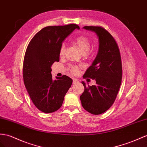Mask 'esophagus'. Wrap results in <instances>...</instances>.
I'll use <instances>...</instances> for the list:
<instances>
[{"instance_id": "1", "label": "esophagus", "mask_w": 147, "mask_h": 147, "mask_svg": "<svg viewBox=\"0 0 147 147\" xmlns=\"http://www.w3.org/2000/svg\"><path fill=\"white\" fill-rule=\"evenodd\" d=\"M78 82H79V81L78 80H76V79H73V84H76V83H78Z\"/></svg>"}]
</instances>
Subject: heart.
Masks as SVG:
<instances>
[{
  "instance_id": "obj_1",
  "label": "heart",
  "mask_w": 147,
  "mask_h": 147,
  "mask_svg": "<svg viewBox=\"0 0 147 147\" xmlns=\"http://www.w3.org/2000/svg\"><path fill=\"white\" fill-rule=\"evenodd\" d=\"M74 43L76 44L79 50L82 54H86L89 52L90 48H91V41L87 36L81 35L78 36L74 40ZM65 51V45L62 44L61 47L59 48V56H63ZM69 69L71 73L74 74H78L80 72V66L76 65H72L69 67Z\"/></svg>"
}]
</instances>
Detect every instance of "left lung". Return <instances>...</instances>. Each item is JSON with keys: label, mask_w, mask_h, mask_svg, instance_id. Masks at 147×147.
<instances>
[{"label": "left lung", "mask_w": 147, "mask_h": 147, "mask_svg": "<svg viewBox=\"0 0 147 147\" xmlns=\"http://www.w3.org/2000/svg\"><path fill=\"white\" fill-rule=\"evenodd\" d=\"M83 28L94 32L99 38V50L92 65L83 78L94 80L96 85L82 84L84 91L80 96L82 106L94 115L105 112L114 102L121 84L122 61L119 47L113 36L101 27L86 26Z\"/></svg>", "instance_id": "obj_1"}]
</instances>
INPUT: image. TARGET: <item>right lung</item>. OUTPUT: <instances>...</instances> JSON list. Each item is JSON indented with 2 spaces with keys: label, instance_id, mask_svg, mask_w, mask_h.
<instances>
[{
  "label": "right lung",
  "instance_id": "1",
  "mask_svg": "<svg viewBox=\"0 0 147 147\" xmlns=\"http://www.w3.org/2000/svg\"><path fill=\"white\" fill-rule=\"evenodd\" d=\"M76 28L80 29L76 24L45 27L28 45L24 60V81L33 103L41 112L58 110L72 84V79L66 75L53 80L51 67L59 61L63 41Z\"/></svg>",
  "mask_w": 147,
  "mask_h": 147
}]
</instances>
